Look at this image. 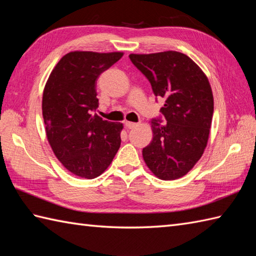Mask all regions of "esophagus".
<instances>
[{"instance_id":"1","label":"esophagus","mask_w":256,"mask_h":256,"mask_svg":"<svg viewBox=\"0 0 256 256\" xmlns=\"http://www.w3.org/2000/svg\"><path fill=\"white\" fill-rule=\"evenodd\" d=\"M136 123H134V122H130V121H126L125 122V126H126L128 128H135L136 126Z\"/></svg>"}]
</instances>
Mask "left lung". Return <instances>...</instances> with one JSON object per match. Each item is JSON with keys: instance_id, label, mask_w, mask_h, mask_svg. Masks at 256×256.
<instances>
[{"instance_id": "8db88e82", "label": "left lung", "mask_w": 256, "mask_h": 256, "mask_svg": "<svg viewBox=\"0 0 256 256\" xmlns=\"http://www.w3.org/2000/svg\"><path fill=\"white\" fill-rule=\"evenodd\" d=\"M133 64L165 99L167 123L150 122L153 140L143 148L146 166L162 180L186 175L202 156L214 114V94L206 74L184 54L167 50L131 54Z\"/></svg>"}]
</instances>
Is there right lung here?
I'll return each mask as SVG.
<instances>
[{
    "mask_svg": "<svg viewBox=\"0 0 256 256\" xmlns=\"http://www.w3.org/2000/svg\"><path fill=\"white\" fill-rule=\"evenodd\" d=\"M122 56V52H70L47 79L42 110L48 143L62 166L78 177L100 176L121 145L123 124L92 111L99 106L98 77Z\"/></svg>",
    "mask_w": 256,
    "mask_h": 256,
    "instance_id": "1",
    "label": "right lung"
}]
</instances>
